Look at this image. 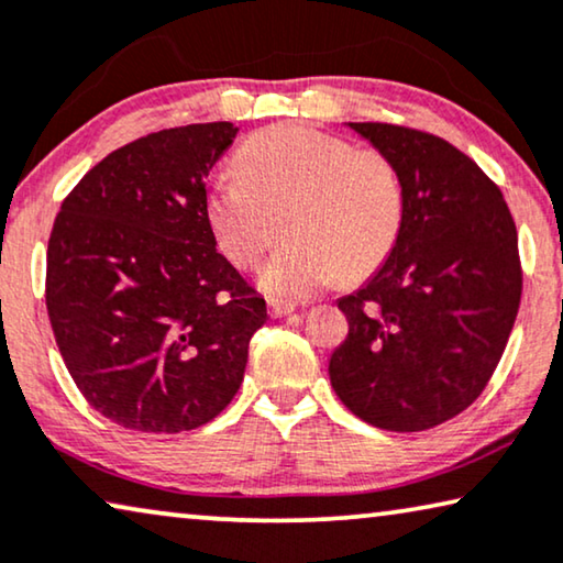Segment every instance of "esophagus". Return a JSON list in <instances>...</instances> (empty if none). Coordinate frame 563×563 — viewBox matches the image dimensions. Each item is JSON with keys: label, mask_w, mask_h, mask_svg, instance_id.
<instances>
[{"label": "esophagus", "mask_w": 563, "mask_h": 563, "mask_svg": "<svg viewBox=\"0 0 563 563\" xmlns=\"http://www.w3.org/2000/svg\"><path fill=\"white\" fill-rule=\"evenodd\" d=\"M295 305H287V301H276V299H272L268 301V314L272 317H287V314H291L295 312Z\"/></svg>", "instance_id": "obj_1"}]
</instances>
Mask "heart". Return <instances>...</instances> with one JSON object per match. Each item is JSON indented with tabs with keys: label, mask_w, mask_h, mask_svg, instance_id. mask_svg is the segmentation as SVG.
Masks as SVG:
<instances>
[{
	"label": "heart",
	"mask_w": 563,
	"mask_h": 563,
	"mask_svg": "<svg viewBox=\"0 0 563 563\" xmlns=\"http://www.w3.org/2000/svg\"><path fill=\"white\" fill-rule=\"evenodd\" d=\"M239 175L206 192V221L221 254L239 268L258 264L279 233L258 284L274 299H307L376 272L404 223V185L378 152L353 150L312 126L264 129L235 154Z\"/></svg>",
	"instance_id": "1"
}]
</instances>
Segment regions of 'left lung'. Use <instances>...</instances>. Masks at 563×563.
<instances>
[{"mask_svg": "<svg viewBox=\"0 0 563 563\" xmlns=\"http://www.w3.org/2000/svg\"><path fill=\"white\" fill-rule=\"evenodd\" d=\"M404 185V223L378 272L338 299L347 338L330 383L386 431L437 427L483 394L520 305L518 233L503 192L467 154L396 124H347Z\"/></svg>", "mask_w": 563, "mask_h": 563, "instance_id": "8db88e82", "label": "left lung"}]
</instances>
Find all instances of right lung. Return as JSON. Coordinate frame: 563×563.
<instances>
[{"label": "right lung", "instance_id": "right-lung-1", "mask_svg": "<svg viewBox=\"0 0 563 563\" xmlns=\"http://www.w3.org/2000/svg\"><path fill=\"white\" fill-rule=\"evenodd\" d=\"M231 121L162 129L86 173L55 218L45 301L65 368L119 427L177 434L241 388L266 301L218 254L206 180Z\"/></svg>", "mask_w": 563, "mask_h": 563}]
</instances>
